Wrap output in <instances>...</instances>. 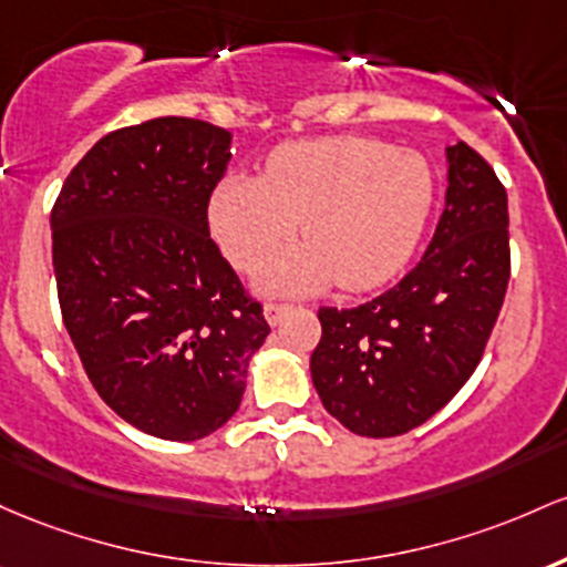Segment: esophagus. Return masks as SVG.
<instances>
[{"label":"esophagus","mask_w":567,"mask_h":567,"mask_svg":"<svg viewBox=\"0 0 567 567\" xmlns=\"http://www.w3.org/2000/svg\"><path fill=\"white\" fill-rule=\"evenodd\" d=\"M289 310H291V305L267 302V305H265V318H267V323H270V327H278V323L284 321V316L289 313Z\"/></svg>","instance_id":"34e87169"}]
</instances>
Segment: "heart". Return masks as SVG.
Instances as JSON below:
<instances>
[{
	"label": "heart",
	"instance_id": "b5f03b06",
	"mask_svg": "<svg viewBox=\"0 0 567 567\" xmlns=\"http://www.w3.org/2000/svg\"><path fill=\"white\" fill-rule=\"evenodd\" d=\"M434 176L423 155L367 136L295 142L267 157L265 176L230 174L208 219L233 265L251 270L297 230L305 244L257 272L270 295H310L337 281L361 291L406 265L429 221Z\"/></svg>",
	"mask_w": 567,
	"mask_h": 567
}]
</instances>
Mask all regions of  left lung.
Wrapping results in <instances>:
<instances>
[{"mask_svg":"<svg viewBox=\"0 0 567 567\" xmlns=\"http://www.w3.org/2000/svg\"><path fill=\"white\" fill-rule=\"evenodd\" d=\"M423 259L359 308H321L310 378L359 436H399L436 415L480 364L508 286V200L487 161L457 142Z\"/></svg>","mask_w":567,"mask_h":567,"instance_id":"left-lung-1","label":"left lung"}]
</instances>
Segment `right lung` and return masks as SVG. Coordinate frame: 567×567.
Masks as SVG:
<instances>
[{"label":"right lung","mask_w":567,"mask_h":567,"mask_svg":"<svg viewBox=\"0 0 567 567\" xmlns=\"http://www.w3.org/2000/svg\"><path fill=\"white\" fill-rule=\"evenodd\" d=\"M230 142L193 117L114 131L50 214L63 323L87 378L125 423L168 442L230 421L270 334L208 235Z\"/></svg>","instance_id":"right-lung-1"}]
</instances>
